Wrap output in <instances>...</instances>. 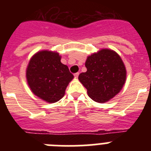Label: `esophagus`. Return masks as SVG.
<instances>
[{
	"instance_id": "1",
	"label": "esophagus",
	"mask_w": 151,
	"mask_h": 151,
	"mask_svg": "<svg viewBox=\"0 0 151 151\" xmlns=\"http://www.w3.org/2000/svg\"><path fill=\"white\" fill-rule=\"evenodd\" d=\"M78 75H79V73H75L74 74V76H75V78H77L78 77Z\"/></svg>"
}]
</instances>
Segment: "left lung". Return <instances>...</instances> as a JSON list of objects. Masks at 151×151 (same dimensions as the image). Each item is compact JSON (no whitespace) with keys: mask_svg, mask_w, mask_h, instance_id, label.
I'll return each mask as SVG.
<instances>
[{"mask_svg":"<svg viewBox=\"0 0 151 151\" xmlns=\"http://www.w3.org/2000/svg\"><path fill=\"white\" fill-rule=\"evenodd\" d=\"M87 71L78 80L93 101L104 104L119 94L126 80V69L120 56L108 48L101 49L87 57Z\"/></svg>","mask_w":151,"mask_h":151,"instance_id":"obj_1","label":"left lung"}]
</instances>
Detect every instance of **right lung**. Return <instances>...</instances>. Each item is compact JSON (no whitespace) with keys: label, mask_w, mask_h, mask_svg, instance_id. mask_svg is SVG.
Instances as JSON below:
<instances>
[{"label":"right lung","mask_w":151,"mask_h":151,"mask_svg":"<svg viewBox=\"0 0 151 151\" xmlns=\"http://www.w3.org/2000/svg\"><path fill=\"white\" fill-rule=\"evenodd\" d=\"M60 60L57 52L40 50L31 57L26 68V77L30 90L50 104L63 97L66 87L74 78Z\"/></svg>","instance_id":"add662e5"}]
</instances>
